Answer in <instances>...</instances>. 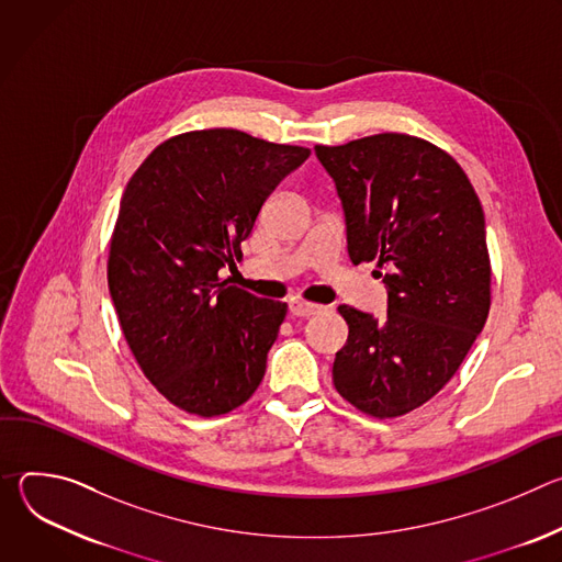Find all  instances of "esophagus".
<instances>
[{
	"label": "esophagus",
	"mask_w": 562,
	"mask_h": 562,
	"mask_svg": "<svg viewBox=\"0 0 562 562\" xmlns=\"http://www.w3.org/2000/svg\"><path fill=\"white\" fill-rule=\"evenodd\" d=\"M323 311V306H315V304H308V302H300V300H291L289 302V313L293 317H311L315 313Z\"/></svg>",
	"instance_id": "obj_1"
}]
</instances>
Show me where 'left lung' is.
<instances>
[{
	"instance_id": "left-lung-1",
	"label": "left lung",
	"mask_w": 562,
	"mask_h": 562,
	"mask_svg": "<svg viewBox=\"0 0 562 562\" xmlns=\"http://www.w3.org/2000/svg\"><path fill=\"white\" fill-rule=\"evenodd\" d=\"M334 178L353 265L384 269L386 313L349 304L334 384L358 412L405 416L458 371L492 306L485 213L456 159L436 144L378 133L315 146Z\"/></svg>"
}]
</instances>
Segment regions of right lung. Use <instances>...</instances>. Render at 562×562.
Wrapping results in <instances>:
<instances>
[{"label":"right lung","mask_w":562,"mask_h":562,"mask_svg":"<svg viewBox=\"0 0 562 562\" xmlns=\"http://www.w3.org/2000/svg\"><path fill=\"white\" fill-rule=\"evenodd\" d=\"M308 155L235 128L191 131L153 148L124 189L109 291L139 369L187 414L224 416L265 378L286 302L220 271L243 258L262 204Z\"/></svg>","instance_id":"right-lung-1"}]
</instances>
